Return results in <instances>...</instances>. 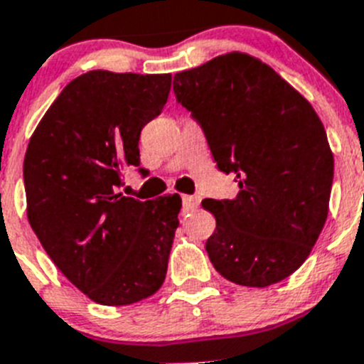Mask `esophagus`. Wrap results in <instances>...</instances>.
Segmentation results:
<instances>
[{
  "instance_id": "1",
  "label": "esophagus",
  "mask_w": 364,
  "mask_h": 364,
  "mask_svg": "<svg viewBox=\"0 0 364 364\" xmlns=\"http://www.w3.org/2000/svg\"><path fill=\"white\" fill-rule=\"evenodd\" d=\"M182 204H184L186 211H193L198 208V204H200V198L191 197V195H184V197H182Z\"/></svg>"
}]
</instances>
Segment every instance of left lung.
Listing matches in <instances>:
<instances>
[{
	"label": "left lung",
	"mask_w": 364,
	"mask_h": 364,
	"mask_svg": "<svg viewBox=\"0 0 364 364\" xmlns=\"http://www.w3.org/2000/svg\"><path fill=\"white\" fill-rule=\"evenodd\" d=\"M176 100L200 124L233 200H202L217 228L211 264L240 286L266 288L308 259L328 217L333 154L317 112L269 65L228 53L175 74Z\"/></svg>",
	"instance_id": "1"
}]
</instances>
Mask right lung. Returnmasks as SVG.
Returning a JSON list of instances; mask_svg holds the SVG:
<instances>
[{"instance_id": "add662e5", "label": "right lung", "mask_w": 364, "mask_h": 364, "mask_svg": "<svg viewBox=\"0 0 364 364\" xmlns=\"http://www.w3.org/2000/svg\"><path fill=\"white\" fill-rule=\"evenodd\" d=\"M171 74L89 70L67 83L28 140L27 217L58 269L91 301L124 306L160 290L180 197L118 193L140 166V131L162 112Z\"/></svg>"}]
</instances>
